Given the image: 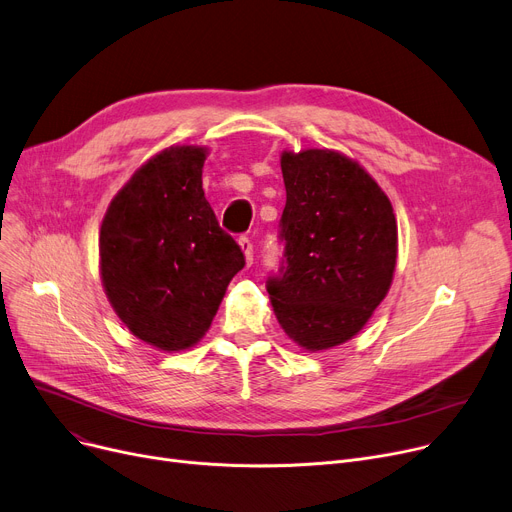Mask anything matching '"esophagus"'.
Here are the masks:
<instances>
[{"instance_id": "obj_1", "label": "esophagus", "mask_w": 512, "mask_h": 512, "mask_svg": "<svg viewBox=\"0 0 512 512\" xmlns=\"http://www.w3.org/2000/svg\"><path fill=\"white\" fill-rule=\"evenodd\" d=\"M238 245H241V249H243V253H245L247 265H251V263H253V243L249 241L247 236H243V238H238Z\"/></svg>"}]
</instances>
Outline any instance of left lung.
I'll return each mask as SVG.
<instances>
[{
    "instance_id": "left-lung-1",
    "label": "left lung",
    "mask_w": 512,
    "mask_h": 512,
    "mask_svg": "<svg viewBox=\"0 0 512 512\" xmlns=\"http://www.w3.org/2000/svg\"><path fill=\"white\" fill-rule=\"evenodd\" d=\"M286 265L267 280L276 319L296 346L346 344L387 296L397 220L387 193L354 158L329 148L284 150Z\"/></svg>"
}]
</instances>
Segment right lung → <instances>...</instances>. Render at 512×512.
I'll return each mask as SVG.
<instances>
[{
    "mask_svg": "<svg viewBox=\"0 0 512 512\" xmlns=\"http://www.w3.org/2000/svg\"><path fill=\"white\" fill-rule=\"evenodd\" d=\"M208 148L175 144L117 191L98 234L100 280L123 325L162 352L206 335L245 257L203 195Z\"/></svg>",
    "mask_w": 512,
    "mask_h": 512,
    "instance_id": "add662e5",
    "label": "right lung"
}]
</instances>
